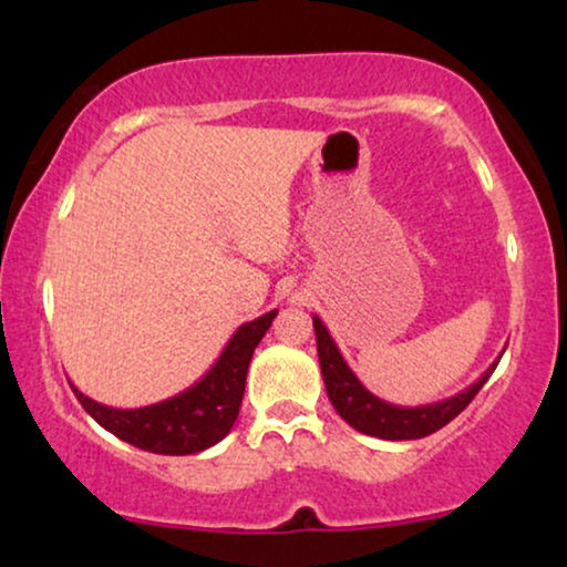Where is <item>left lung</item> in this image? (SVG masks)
I'll return each instance as SVG.
<instances>
[{
    "label": "left lung",
    "instance_id": "8db88e82",
    "mask_svg": "<svg viewBox=\"0 0 567 567\" xmlns=\"http://www.w3.org/2000/svg\"><path fill=\"white\" fill-rule=\"evenodd\" d=\"M315 336H317V355H320V369L324 379V390L332 408L338 415L351 425V429L367 433V436L386 439V441H408V439H423L444 429L449 421H454L464 408L475 400V394L483 390V384L491 379V374L498 367L501 359H495L483 377L467 390H462L454 398H446L441 402H431V405L417 408H402L390 405V402L379 400L371 394L367 386L359 382L343 355H340L336 340L330 338L328 328H324L320 317H312ZM503 355V353H501Z\"/></svg>",
    "mask_w": 567,
    "mask_h": 567
}]
</instances>
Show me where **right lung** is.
I'll return each instance as SVG.
<instances>
[{"mask_svg": "<svg viewBox=\"0 0 567 567\" xmlns=\"http://www.w3.org/2000/svg\"><path fill=\"white\" fill-rule=\"evenodd\" d=\"M276 315L278 309L266 312L258 320L239 324L214 367L196 384L175 394V398L154 402V405L131 410L107 408L103 402L82 394L72 382L69 384H72L82 408L105 431H111L126 444L169 456L204 452V449L219 444L235 425L239 405H243L252 351L258 348Z\"/></svg>", "mask_w": 567, "mask_h": 567, "instance_id": "add662e5", "label": "right lung"}]
</instances>
